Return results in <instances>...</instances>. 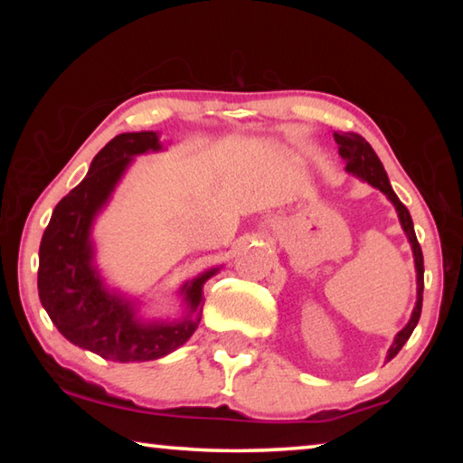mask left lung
<instances>
[{"label": "left lung", "instance_id": "left-lung-1", "mask_svg": "<svg viewBox=\"0 0 463 463\" xmlns=\"http://www.w3.org/2000/svg\"><path fill=\"white\" fill-rule=\"evenodd\" d=\"M333 137H335V143L339 145V155L345 161V171L351 175L359 177L362 182H367L370 185H373L375 190H380L392 203H394L398 221H401L402 231L406 234V239H409L411 249H412L414 269H417V304H414V308H412L411 320L406 323L402 331L396 333L394 341H392V345H390L388 355H386V362H390V359L396 357L398 351L402 349V345L411 339L414 326H417L419 318H420L422 286H425V279H422L425 278V268H422V250H420V245L417 241V234H414L411 213L406 210L404 203L398 200L394 190H392L390 179L386 175V171H383L382 161L378 159V155H375L372 145L367 143L362 135H357V132H333Z\"/></svg>", "mask_w": 463, "mask_h": 463}]
</instances>
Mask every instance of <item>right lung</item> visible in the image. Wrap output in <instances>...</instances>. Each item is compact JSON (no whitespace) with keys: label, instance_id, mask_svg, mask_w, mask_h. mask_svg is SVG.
<instances>
[{"label":"right lung","instance_id":"right-lung-1","mask_svg":"<svg viewBox=\"0 0 463 463\" xmlns=\"http://www.w3.org/2000/svg\"><path fill=\"white\" fill-rule=\"evenodd\" d=\"M163 151L159 132H124L93 156L88 175L52 210L38 250V296L67 341L109 362H153L190 339L200 325L203 284L221 268L179 288L184 317L145 320L135 298L99 276L91 229L135 156Z\"/></svg>","mask_w":463,"mask_h":463}]
</instances>
